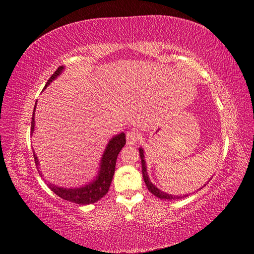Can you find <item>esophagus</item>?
<instances>
[{
	"mask_svg": "<svg viewBox=\"0 0 254 254\" xmlns=\"http://www.w3.org/2000/svg\"><path fill=\"white\" fill-rule=\"evenodd\" d=\"M138 139V133L136 131H130L127 133V144L135 145Z\"/></svg>",
	"mask_w": 254,
	"mask_h": 254,
	"instance_id": "esophagus-1",
	"label": "esophagus"
}]
</instances>
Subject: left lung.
Returning a JSON list of instances; mask_svg holds the SVG:
<instances>
[{"mask_svg": "<svg viewBox=\"0 0 254 254\" xmlns=\"http://www.w3.org/2000/svg\"><path fill=\"white\" fill-rule=\"evenodd\" d=\"M138 152H139V157H141V160H142V172H143L144 182H145V185H146L149 192H152L155 196H157L161 199H179V198H183V197L188 196V194H185V195H174V194H168V193H166L164 191H161L160 189H158L155 185H153V182L149 180V177H148V174H147L146 163H145V159H144L145 158L144 149L142 147H139ZM210 179H212V178H210ZM201 189H199V190H201ZM189 195H190V194H189Z\"/></svg>", "mask_w": 254, "mask_h": 254, "instance_id": "1", "label": "left lung"}]
</instances>
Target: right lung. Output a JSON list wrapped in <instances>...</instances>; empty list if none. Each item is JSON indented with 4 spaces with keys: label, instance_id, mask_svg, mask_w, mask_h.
I'll use <instances>...</instances> for the list:
<instances>
[{
    "label": "right lung",
    "instance_id": "right-lung-1",
    "mask_svg": "<svg viewBox=\"0 0 254 254\" xmlns=\"http://www.w3.org/2000/svg\"><path fill=\"white\" fill-rule=\"evenodd\" d=\"M64 71V66H60L57 71L52 74V76L48 80L45 89L52 83L58 76H60L62 72ZM37 102L34 108V113H32L31 118V134L35 131V110H36ZM127 141H126V134L123 132L120 134L113 136L109 142H108L107 146L105 148V152L101 156L99 169L97 172L96 177L91 180L89 183L79 188H63L58 187L53 183H47V186L51 189V191L55 192L58 196H60L63 199H66L68 202H73L80 205H88L96 203L98 199L102 196L106 195L108 190H109L113 175H115L116 170V161L118 158V155L120 150L124 147ZM34 158L37 168L39 169V160H38L37 155L34 152ZM39 175L41 178H44V175L40 170Z\"/></svg>",
    "mask_w": 254,
    "mask_h": 254
}]
</instances>
